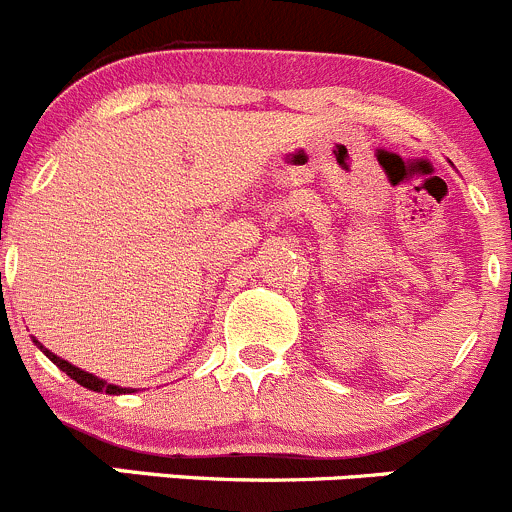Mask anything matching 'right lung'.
<instances>
[{"label":"right lung","instance_id":"obj_1","mask_svg":"<svg viewBox=\"0 0 512 512\" xmlns=\"http://www.w3.org/2000/svg\"><path fill=\"white\" fill-rule=\"evenodd\" d=\"M37 343L39 348H42L44 353H47V358L49 361L54 363V366H59L62 368L64 373H67L69 378H74V381L79 383V386H84V388H89V391H104V393H109V396H116V393H129L126 391V388H119V386H111V383H106V381H101V378H96V376H91V373H86V371H82V368H77V366H72V363H67L64 361V358H59V356H54L52 351H47V348L42 346V343L39 341H34Z\"/></svg>","mask_w":512,"mask_h":512}]
</instances>
